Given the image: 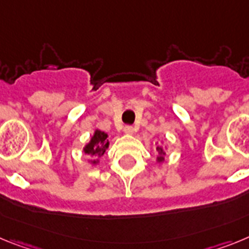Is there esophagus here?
Masks as SVG:
<instances>
[{
	"instance_id": "esophagus-1",
	"label": "esophagus",
	"mask_w": 249,
	"mask_h": 249,
	"mask_svg": "<svg viewBox=\"0 0 249 249\" xmlns=\"http://www.w3.org/2000/svg\"><path fill=\"white\" fill-rule=\"evenodd\" d=\"M135 130H137V129H135L133 125H126V126L124 127V131L126 134H134V133H135Z\"/></svg>"
}]
</instances>
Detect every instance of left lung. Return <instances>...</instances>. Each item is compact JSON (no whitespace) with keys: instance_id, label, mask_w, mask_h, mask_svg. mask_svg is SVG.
<instances>
[{"instance_id":"8db88e82","label":"left lung","mask_w":249,"mask_h":249,"mask_svg":"<svg viewBox=\"0 0 249 249\" xmlns=\"http://www.w3.org/2000/svg\"><path fill=\"white\" fill-rule=\"evenodd\" d=\"M158 149V150H159V151H160V154H164V153H163V149H161V148H157ZM164 160V158L163 157H161V155H160V157H158V161H163Z\"/></svg>"}]
</instances>
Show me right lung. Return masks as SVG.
Here are the masks:
<instances>
[{
  "label": "right lung",
  "instance_id": "obj_1",
  "mask_svg": "<svg viewBox=\"0 0 249 249\" xmlns=\"http://www.w3.org/2000/svg\"><path fill=\"white\" fill-rule=\"evenodd\" d=\"M107 146H109L107 134H105L104 131L96 130L94 134V137L91 138V142L85 146L84 151H85V154L92 155L94 158H99L105 153ZM92 163L95 164L96 160H94Z\"/></svg>",
  "mask_w": 249,
  "mask_h": 249
}]
</instances>
